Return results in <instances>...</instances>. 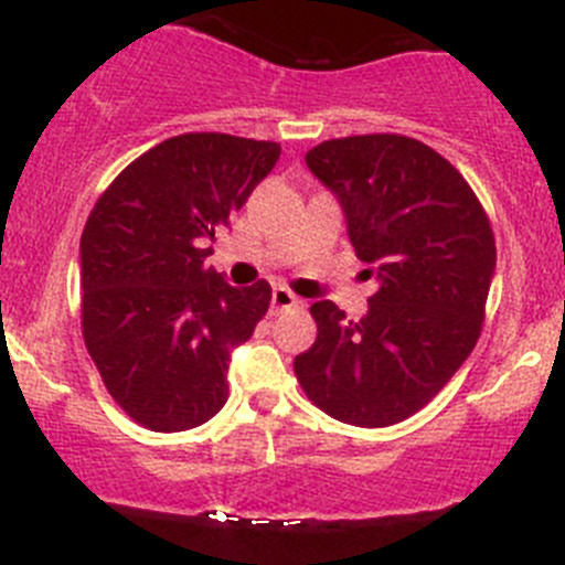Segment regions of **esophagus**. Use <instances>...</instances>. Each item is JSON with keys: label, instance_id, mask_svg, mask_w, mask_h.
Instances as JSON below:
<instances>
[{"label": "esophagus", "instance_id": "esophagus-1", "mask_svg": "<svg viewBox=\"0 0 565 565\" xmlns=\"http://www.w3.org/2000/svg\"><path fill=\"white\" fill-rule=\"evenodd\" d=\"M270 303H273V311H287V309H295V306H300V298L298 295L289 292V289L278 287V289H273Z\"/></svg>", "mask_w": 565, "mask_h": 565}]
</instances>
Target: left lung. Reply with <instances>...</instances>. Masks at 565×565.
Segmentation results:
<instances>
[{"label": "left lung", "mask_w": 565, "mask_h": 565, "mask_svg": "<svg viewBox=\"0 0 565 565\" xmlns=\"http://www.w3.org/2000/svg\"><path fill=\"white\" fill-rule=\"evenodd\" d=\"M306 163L339 196L380 289L363 319L330 300L311 306L317 339L295 374L330 418L398 424L443 391L481 335L498 259L492 224L457 167L409 136L330 139Z\"/></svg>", "instance_id": "left-lung-1"}]
</instances>
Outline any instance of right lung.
<instances>
[{
    "label": "right lung",
    "mask_w": 565,
    "mask_h": 565,
    "mask_svg": "<svg viewBox=\"0 0 565 565\" xmlns=\"http://www.w3.org/2000/svg\"><path fill=\"white\" fill-rule=\"evenodd\" d=\"M278 156L276 141L172 136L114 177L89 213L84 344L145 429L185 431L224 407L230 352L267 315L270 284L230 287L204 259Z\"/></svg>",
    "instance_id": "obj_1"
}]
</instances>
